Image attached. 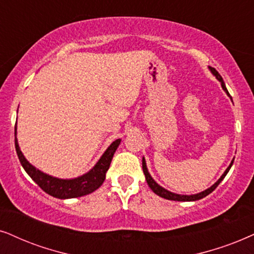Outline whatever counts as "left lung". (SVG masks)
I'll return each mask as SVG.
<instances>
[{"label": "left lung", "instance_id": "left-lung-1", "mask_svg": "<svg viewBox=\"0 0 254 254\" xmlns=\"http://www.w3.org/2000/svg\"><path fill=\"white\" fill-rule=\"evenodd\" d=\"M208 68H210L211 72H212L213 75L216 76V78L218 79V81H219V82L221 83V86H223L224 91H225L226 94L230 96L229 91H227V89H226V86H225V83H224V81H223V77L220 76V73L218 72L216 69L212 68V66H208ZM231 99H232V98H231ZM233 160H234V159H233ZM233 160H232V162H231V164H230L229 168L226 169V171L224 172V175L221 176V177H220L219 179H218V182L216 183V184H213L212 186H211L210 189H207V190H205V191H203V192H200V193H197V194H191V195H184V194L172 193V192H170V191H168V190H165V189H163L162 186H159L158 184H157V183H156L155 181H153L152 177H151V176H150V173L147 172V169H146V163H145V159H144V158H143V172H144V175H145V179H146V182H147V185H149L151 190H152L153 192H155L156 194H158L159 197L165 198V199H169V200H177V201H193V200H198V199H201V198L206 197L207 194H210L211 192H212V191L214 190V189H216L217 186L220 184V182L223 181L224 178H225V176L227 175V172L230 171L231 166H232V164H233Z\"/></svg>", "mask_w": 254, "mask_h": 254}]
</instances>
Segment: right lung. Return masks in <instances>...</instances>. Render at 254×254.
<instances>
[{
    "mask_svg": "<svg viewBox=\"0 0 254 254\" xmlns=\"http://www.w3.org/2000/svg\"><path fill=\"white\" fill-rule=\"evenodd\" d=\"M121 139H116L110 146L108 147L104 155L101 157L98 163L88 173L75 179H59L51 177L49 175L41 172L40 170L35 169L24 156L22 155L20 147H18L17 139H16V124H15V149L17 152L18 159H20L22 166L25 172L30 176L31 179L40 186V188L48 194L53 195L55 198L68 199L82 197V195L89 194L103 184L105 179V173L109 170L110 163L114 157L115 151L120 145Z\"/></svg>",
    "mask_w": 254,
    "mask_h": 254,
    "instance_id": "add662e5",
    "label": "right lung"
}]
</instances>
